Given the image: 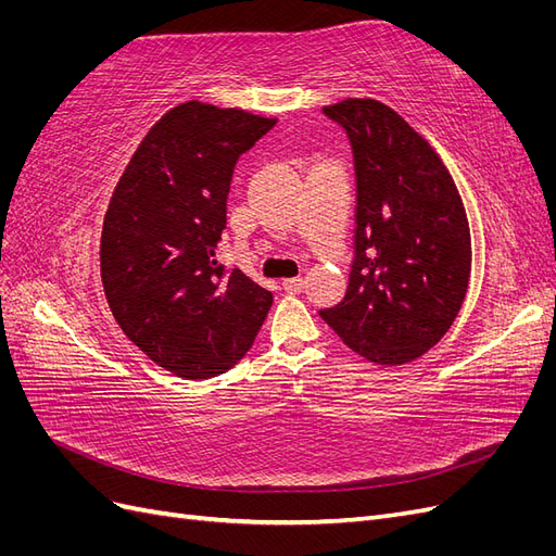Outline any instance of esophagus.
Wrapping results in <instances>:
<instances>
[{"label":"esophagus","mask_w":556,"mask_h":556,"mask_svg":"<svg viewBox=\"0 0 556 556\" xmlns=\"http://www.w3.org/2000/svg\"><path fill=\"white\" fill-rule=\"evenodd\" d=\"M282 288H285V292L299 294V292H304L306 280L304 278H288V280H282Z\"/></svg>","instance_id":"obj_1"}]
</instances>
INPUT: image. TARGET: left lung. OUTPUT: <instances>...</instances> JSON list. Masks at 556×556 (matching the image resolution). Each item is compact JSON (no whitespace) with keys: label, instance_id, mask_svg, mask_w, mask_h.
Returning a JSON list of instances; mask_svg holds the SVG:
<instances>
[{"label":"left lung","instance_id":"8db88e82","mask_svg":"<svg viewBox=\"0 0 556 556\" xmlns=\"http://www.w3.org/2000/svg\"><path fill=\"white\" fill-rule=\"evenodd\" d=\"M352 146L355 260L341 304L319 311L374 364H406L439 343L470 278V231L457 185L427 139L376 99L323 109Z\"/></svg>","mask_w":556,"mask_h":556}]
</instances>
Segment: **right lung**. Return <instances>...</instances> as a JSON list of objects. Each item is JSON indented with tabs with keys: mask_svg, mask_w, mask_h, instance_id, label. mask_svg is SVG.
Instances as JSON below:
<instances>
[{
	"mask_svg": "<svg viewBox=\"0 0 556 556\" xmlns=\"http://www.w3.org/2000/svg\"><path fill=\"white\" fill-rule=\"evenodd\" d=\"M276 125L185 102L146 134L102 229V282L127 339L166 371L204 380L237 364L274 294L217 262L239 157Z\"/></svg>",
	"mask_w": 556,
	"mask_h": 556,
	"instance_id": "obj_1",
	"label": "right lung"
}]
</instances>
